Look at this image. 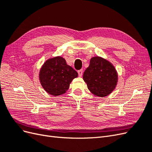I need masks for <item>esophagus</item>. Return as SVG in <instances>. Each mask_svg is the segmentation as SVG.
<instances>
[{"label":"esophagus","instance_id":"obj_1","mask_svg":"<svg viewBox=\"0 0 152 152\" xmlns=\"http://www.w3.org/2000/svg\"><path fill=\"white\" fill-rule=\"evenodd\" d=\"M78 73H79V77H82V74H83V70H82V69H81V70H78Z\"/></svg>","mask_w":152,"mask_h":152}]
</instances>
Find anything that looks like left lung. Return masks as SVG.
I'll return each mask as SVG.
<instances>
[{
	"instance_id": "obj_1",
	"label": "left lung",
	"mask_w": 152,
	"mask_h": 152,
	"mask_svg": "<svg viewBox=\"0 0 152 152\" xmlns=\"http://www.w3.org/2000/svg\"><path fill=\"white\" fill-rule=\"evenodd\" d=\"M83 79L92 93L99 97H104L115 88L118 76L111 63L96 56L91 59L89 66L84 73Z\"/></svg>"
}]
</instances>
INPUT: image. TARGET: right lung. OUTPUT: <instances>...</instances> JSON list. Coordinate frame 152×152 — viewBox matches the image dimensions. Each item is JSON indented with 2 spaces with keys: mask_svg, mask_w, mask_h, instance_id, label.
Returning <instances> with one entry per match:
<instances>
[{
  "mask_svg": "<svg viewBox=\"0 0 152 152\" xmlns=\"http://www.w3.org/2000/svg\"><path fill=\"white\" fill-rule=\"evenodd\" d=\"M77 77L78 73L68 65L65 59L61 56L49 59L39 73L41 85L47 93L53 96L65 93L72 80Z\"/></svg>",
  "mask_w": 152,
  "mask_h": 152,
  "instance_id": "right-lung-1",
  "label": "right lung"
}]
</instances>
